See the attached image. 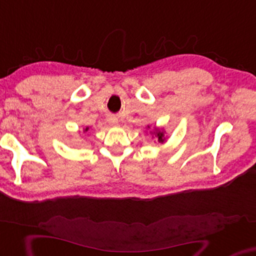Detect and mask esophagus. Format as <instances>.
<instances>
[{"label": "esophagus", "mask_w": 256, "mask_h": 256, "mask_svg": "<svg viewBox=\"0 0 256 256\" xmlns=\"http://www.w3.org/2000/svg\"><path fill=\"white\" fill-rule=\"evenodd\" d=\"M107 121H108V124L110 126H116L118 124V119L116 116H110L108 119H107Z\"/></svg>", "instance_id": "obj_1"}]
</instances>
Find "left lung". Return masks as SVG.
I'll list each match as a JSON object with an SVG mask.
<instances>
[{"label": "left lung", "instance_id": "obj_1", "mask_svg": "<svg viewBox=\"0 0 256 256\" xmlns=\"http://www.w3.org/2000/svg\"><path fill=\"white\" fill-rule=\"evenodd\" d=\"M148 128H150L149 126H148ZM154 135L157 137L158 138V142H160V143H162L165 140V136H164V132L162 130V129H156V130L154 132Z\"/></svg>", "mask_w": 256, "mask_h": 256}]
</instances>
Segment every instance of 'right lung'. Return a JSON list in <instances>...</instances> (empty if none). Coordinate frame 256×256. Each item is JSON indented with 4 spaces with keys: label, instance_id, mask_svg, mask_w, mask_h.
I'll list each match as a JSON object with an SVG mask.
<instances>
[{
    "label": "right lung",
    "instance_id": "add662e5",
    "mask_svg": "<svg viewBox=\"0 0 256 256\" xmlns=\"http://www.w3.org/2000/svg\"><path fill=\"white\" fill-rule=\"evenodd\" d=\"M88 127H86V128L84 129V132H88Z\"/></svg>",
    "mask_w": 256,
    "mask_h": 256
}]
</instances>
